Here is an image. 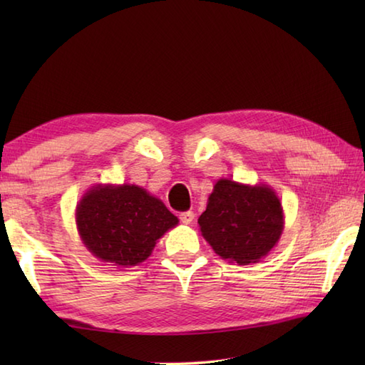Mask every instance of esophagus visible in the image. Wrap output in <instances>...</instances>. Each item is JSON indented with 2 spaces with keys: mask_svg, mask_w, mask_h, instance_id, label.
<instances>
[{
  "mask_svg": "<svg viewBox=\"0 0 365 365\" xmlns=\"http://www.w3.org/2000/svg\"><path fill=\"white\" fill-rule=\"evenodd\" d=\"M180 221L183 224H191L192 221H195V213H192V212H183V213H180Z\"/></svg>",
  "mask_w": 365,
  "mask_h": 365,
  "instance_id": "esophagus-1",
  "label": "esophagus"
}]
</instances>
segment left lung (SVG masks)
I'll use <instances>...</instances> for the list:
<instances>
[{"instance_id":"left-lung-1","label":"left lung","mask_w":365,"mask_h":365,"mask_svg":"<svg viewBox=\"0 0 365 365\" xmlns=\"http://www.w3.org/2000/svg\"><path fill=\"white\" fill-rule=\"evenodd\" d=\"M197 224L221 259L251 265L267 257L277 245L284 230V210L269 185L220 178Z\"/></svg>"}]
</instances>
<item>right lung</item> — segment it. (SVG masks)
<instances>
[{
	"label": "right lung",
	"mask_w": 365,
	"mask_h": 365,
	"mask_svg": "<svg viewBox=\"0 0 365 365\" xmlns=\"http://www.w3.org/2000/svg\"><path fill=\"white\" fill-rule=\"evenodd\" d=\"M75 221L88 251L118 268L144 262L178 224L158 197L128 183L94 185L76 204Z\"/></svg>",
	"instance_id": "obj_1"
}]
</instances>
